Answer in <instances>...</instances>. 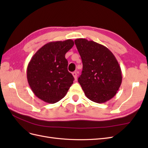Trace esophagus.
<instances>
[{
	"instance_id": "esophagus-1",
	"label": "esophagus",
	"mask_w": 148,
	"mask_h": 148,
	"mask_svg": "<svg viewBox=\"0 0 148 148\" xmlns=\"http://www.w3.org/2000/svg\"><path fill=\"white\" fill-rule=\"evenodd\" d=\"M72 75L73 76L74 78H75V80H77V72H76V71H74V72L72 73Z\"/></svg>"
}]
</instances>
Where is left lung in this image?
I'll use <instances>...</instances> for the list:
<instances>
[{
  "mask_svg": "<svg viewBox=\"0 0 148 148\" xmlns=\"http://www.w3.org/2000/svg\"><path fill=\"white\" fill-rule=\"evenodd\" d=\"M83 63L78 81L91 101L104 103L117 92L122 81L118 62L108 48L83 38L75 40Z\"/></svg>",
  "mask_w": 148,
  "mask_h": 148,
  "instance_id": "8db88e82",
  "label": "left lung"
}]
</instances>
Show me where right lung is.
Instances as JSON below:
<instances>
[{
    "label": "right lung",
    "instance_id": "add662e5",
    "mask_svg": "<svg viewBox=\"0 0 148 148\" xmlns=\"http://www.w3.org/2000/svg\"><path fill=\"white\" fill-rule=\"evenodd\" d=\"M73 45L71 39L48 42L31 58L27 67V79L39 99L54 104L66 95L74 78L67 69L65 53Z\"/></svg>",
    "mask_w": 148,
    "mask_h": 148
}]
</instances>
